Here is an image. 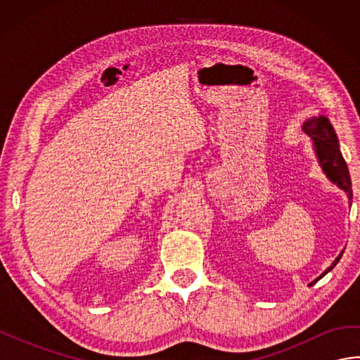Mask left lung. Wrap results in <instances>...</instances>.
Wrapping results in <instances>:
<instances>
[{
    "mask_svg": "<svg viewBox=\"0 0 360 360\" xmlns=\"http://www.w3.org/2000/svg\"><path fill=\"white\" fill-rule=\"evenodd\" d=\"M303 129L304 133L309 134L312 137V141H314V147L317 151L320 165H322L328 178H330L333 182H335V184H338L342 190H345L349 201L353 200V190H351V178H349L348 165L339 150L338 136H335L334 128L331 127L330 120L323 116L312 117L303 125ZM340 257L342 254L335 258L333 266L338 264ZM333 266L328 267V269L320 275L317 280L312 281L311 285H314V283H317L323 277V275L330 272L333 269Z\"/></svg>",
    "mask_w": 360,
    "mask_h": 360,
    "instance_id": "obj_1",
    "label": "left lung"
}]
</instances>
